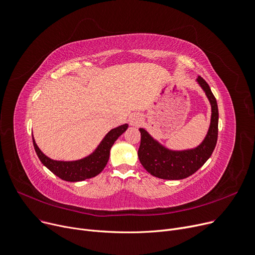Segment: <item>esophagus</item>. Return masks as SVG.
Here are the masks:
<instances>
[{"label": "esophagus", "mask_w": 255, "mask_h": 255, "mask_svg": "<svg viewBox=\"0 0 255 255\" xmlns=\"http://www.w3.org/2000/svg\"><path fill=\"white\" fill-rule=\"evenodd\" d=\"M132 123H133L134 125H136V124H138V122H137V120H133V121H132Z\"/></svg>", "instance_id": "obj_1"}]
</instances>
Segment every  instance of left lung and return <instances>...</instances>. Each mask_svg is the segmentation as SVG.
<instances>
[{
	"instance_id": "8db88e82",
	"label": "left lung",
	"mask_w": 255,
	"mask_h": 255,
	"mask_svg": "<svg viewBox=\"0 0 255 255\" xmlns=\"http://www.w3.org/2000/svg\"><path fill=\"white\" fill-rule=\"evenodd\" d=\"M198 82L202 86L208 100L212 104V121L208 133L200 146L194 150L181 152L170 151L155 141L148 132L140 128V145L138 158L142 167L151 175L161 179L179 180L193 175L200 169L213 154L218 140V104L207 82L201 76Z\"/></svg>"
}]
</instances>
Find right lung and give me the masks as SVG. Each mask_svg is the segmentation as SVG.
<instances>
[{
  "label": "right lung",
  "mask_w": 255,
  "mask_h": 255,
  "mask_svg": "<svg viewBox=\"0 0 255 255\" xmlns=\"http://www.w3.org/2000/svg\"><path fill=\"white\" fill-rule=\"evenodd\" d=\"M127 128L128 125L125 124L113 129L112 131H109L107 135L102 140V142L99 145L98 149L92 155L76 161H57L47 157L46 155L39 150V148L35 143L34 138L32 136L33 146H34L35 152L39 160L42 162L43 165H46L53 174L58 176L59 178L65 181H82L85 179H90L92 177L97 176L103 171L109 159L110 149H112L118 137L121 134H123L127 130Z\"/></svg>",
  "instance_id": "add662e5"
}]
</instances>
